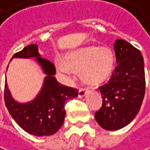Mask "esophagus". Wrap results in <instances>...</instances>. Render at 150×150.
<instances>
[{
    "instance_id": "1",
    "label": "esophagus",
    "mask_w": 150,
    "mask_h": 150,
    "mask_svg": "<svg viewBox=\"0 0 150 150\" xmlns=\"http://www.w3.org/2000/svg\"><path fill=\"white\" fill-rule=\"evenodd\" d=\"M89 93V91L86 88H81L79 90V98H82L84 97L86 94H88Z\"/></svg>"
}]
</instances>
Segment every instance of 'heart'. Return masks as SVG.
<instances>
[{
  "label": "heart",
  "mask_w": 150,
  "mask_h": 150,
  "mask_svg": "<svg viewBox=\"0 0 150 150\" xmlns=\"http://www.w3.org/2000/svg\"><path fill=\"white\" fill-rule=\"evenodd\" d=\"M58 71L66 81L75 80L76 70H82L86 81L97 84L105 81L112 74L114 67V57L112 50L106 47L81 48L66 57V62L56 60Z\"/></svg>",
  "instance_id": "obj_1"
}]
</instances>
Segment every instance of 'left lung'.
<instances>
[{
    "label": "left lung",
    "mask_w": 150,
    "mask_h": 150,
    "mask_svg": "<svg viewBox=\"0 0 150 150\" xmlns=\"http://www.w3.org/2000/svg\"><path fill=\"white\" fill-rule=\"evenodd\" d=\"M117 67L107 83L100 87L102 106L94 117L100 126L117 130L128 125L138 113L144 93L143 57L137 48L125 40L114 43Z\"/></svg>",
    "instance_id": "left-lung-1"
}]
</instances>
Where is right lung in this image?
I'll list each match as a JSON object with an SVG mask.
<instances>
[{"mask_svg":"<svg viewBox=\"0 0 150 150\" xmlns=\"http://www.w3.org/2000/svg\"><path fill=\"white\" fill-rule=\"evenodd\" d=\"M13 58H34L46 76L38 95L33 100L25 103L13 98L6 80L4 100L9 113L21 128L31 135L47 137L55 134L64 121L65 101L78 96L77 89L63 86L57 81L55 66L41 57L37 45L25 46L14 54Z\"/></svg>","mask_w":150,"mask_h":150,"instance_id":"obj_1","label":"right lung"}]
</instances>
